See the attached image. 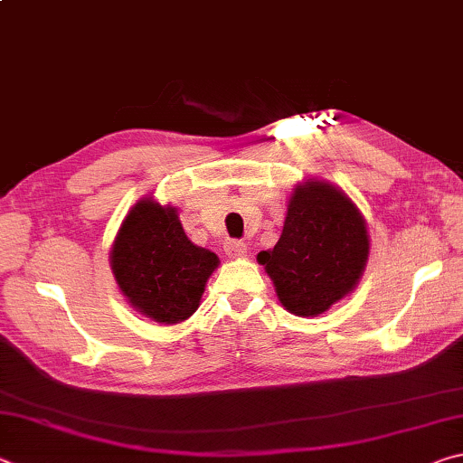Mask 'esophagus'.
Here are the masks:
<instances>
[{"mask_svg":"<svg viewBox=\"0 0 463 463\" xmlns=\"http://www.w3.org/2000/svg\"><path fill=\"white\" fill-rule=\"evenodd\" d=\"M224 253L232 257V260H239V257H245L247 245L239 239H226L224 242Z\"/></svg>","mask_w":463,"mask_h":463,"instance_id":"34e87169","label":"esophagus"}]
</instances>
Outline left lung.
<instances>
[{"label": "left lung", "mask_w": 463, "mask_h": 463, "mask_svg": "<svg viewBox=\"0 0 463 463\" xmlns=\"http://www.w3.org/2000/svg\"><path fill=\"white\" fill-rule=\"evenodd\" d=\"M367 250V229L354 202L325 182H308L289 198L278 245L257 261L286 310L317 317L355 288Z\"/></svg>", "instance_id": "1"}]
</instances>
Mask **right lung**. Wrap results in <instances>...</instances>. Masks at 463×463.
Segmentation results:
<instances>
[{
    "label": "right lung",
    "instance_id": "1",
    "mask_svg": "<svg viewBox=\"0 0 463 463\" xmlns=\"http://www.w3.org/2000/svg\"><path fill=\"white\" fill-rule=\"evenodd\" d=\"M109 263L132 307L156 323L175 325L198 310L218 257L185 237L174 208L143 200L124 218Z\"/></svg>",
    "mask_w": 463,
    "mask_h": 463
}]
</instances>
